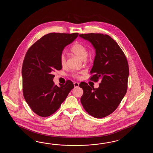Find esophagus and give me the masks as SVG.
<instances>
[{"label":"esophagus","instance_id":"1","mask_svg":"<svg viewBox=\"0 0 153 153\" xmlns=\"http://www.w3.org/2000/svg\"><path fill=\"white\" fill-rule=\"evenodd\" d=\"M74 88H78L79 86V83H78L77 82H74Z\"/></svg>","mask_w":153,"mask_h":153}]
</instances>
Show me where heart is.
I'll list each match as a JSON object with an SVG mask.
<instances>
[{"mask_svg":"<svg viewBox=\"0 0 153 153\" xmlns=\"http://www.w3.org/2000/svg\"><path fill=\"white\" fill-rule=\"evenodd\" d=\"M70 51L82 60H85L88 56V50L87 48L84 45L78 42H75L72 45L70 49ZM60 63L62 67H64L66 64V59L63 54L61 56ZM73 76H76V75L74 74Z\"/></svg>","mask_w":153,"mask_h":153,"instance_id":"1","label":"heart"}]
</instances>
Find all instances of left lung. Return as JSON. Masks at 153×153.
I'll list each match as a JSON object with an SVG mask.
<instances>
[{
    "label": "left lung",
    "mask_w": 153,
    "mask_h": 153,
    "mask_svg": "<svg viewBox=\"0 0 153 153\" xmlns=\"http://www.w3.org/2000/svg\"><path fill=\"white\" fill-rule=\"evenodd\" d=\"M79 36L94 47L96 56L90 80H100L97 88L84 82L79 84L84 92L81 104L91 116L105 117L115 111L127 92L129 75L127 59L117 42L108 35L88 33Z\"/></svg>",
    "instance_id": "1"
}]
</instances>
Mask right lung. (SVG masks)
Returning a JSON list of instances; mask_svg holds the SVG:
<instances>
[{
    "instance_id": "add662e5",
    "label": "right lung",
    "mask_w": 153,
    "mask_h": 153,
    "mask_svg": "<svg viewBox=\"0 0 153 153\" xmlns=\"http://www.w3.org/2000/svg\"><path fill=\"white\" fill-rule=\"evenodd\" d=\"M50 33L31 46L26 53L22 68L23 94L26 102L36 114L47 117L58 110L74 84H54L53 73L62 69L60 58L64 48L78 36Z\"/></svg>"
}]
</instances>
